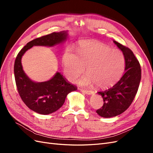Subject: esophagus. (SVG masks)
I'll return each mask as SVG.
<instances>
[{
	"label": "esophagus",
	"instance_id": "34e87169",
	"mask_svg": "<svg viewBox=\"0 0 153 153\" xmlns=\"http://www.w3.org/2000/svg\"><path fill=\"white\" fill-rule=\"evenodd\" d=\"M79 90L82 92H84V93L85 94H93V91H91V90H85V89H79Z\"/></svg>",
	"mask_w": 153,
	"mask_h": 153
}]
</instances>
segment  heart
<instances>
[{"label":"heart","instance_id":"1","mask_svg":"<svg viewBox=\"0 0 153 153\" xmlns=\"http://www.w3.org/2000/svg\"><path fill=\"white\" fill-rule=\"evenodd\" d=\"M125 59L121 51L93 41L80 44L76 55L67 52L63 56L64 71L68 80L74 81L84 73L78 81L82 86L94 84L101 89L114 85L121 77Z\"/></svg>","mask_w":153,"mask_h":153}]
</instances>
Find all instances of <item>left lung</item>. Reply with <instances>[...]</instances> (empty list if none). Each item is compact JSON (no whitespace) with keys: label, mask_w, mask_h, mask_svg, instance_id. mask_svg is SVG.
<instances>
[{"label":"left lung","mask_w":153,"mask_h":153,"mask_svg":"<svg viewBox=\"0 0 153 153\" xmlns=\"http://www.w3.org/2000/svg\"><path fill=\"white\" fill-rule=\"evenodd\" d=\"M114 43L121 50L125 59V72L113 87L98 93L103 97L102 107L96 110L103 117H112L123 113L132 103L141 80V68L138 59L129 48L117 41Z\"/></svg>","instance_id":"left-lung-1"}]
</instances>
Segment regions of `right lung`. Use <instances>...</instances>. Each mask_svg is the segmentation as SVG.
Listing matches in <instances>:
<instances>
[{
	"mask_svg": "<svg viewBox=\"0 0 153 153\" xmlns=\"http://www.w3.org/2000/svg\"><path fill=\"white\" fill-rule=\"evenodd\" d=\"M65 32L52 33L32 40L18 53L14 65L15 82L22 100L34 112L47 115L57 111L63 105L67 95L77 90V87L69 82L57 72L52 79L45 82L31 81L23 71L21 63L22 55L33 46L52 47L66 39Z\"/></svg>",
	"mask_w": 153,
	"mask_h": 153,
	"instance_id": "obj_1",
	"label": "right lung"
}]
</instances>
